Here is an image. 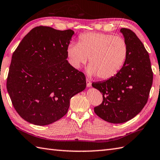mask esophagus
Returning <instances> with one entry per match:
<instances>
[{"label": "esophagus", "mask_w": 160, "mask_h": 160, "mask_svg": "<svg viewBox=\"0 0 160 160\" xmlns=\"http://www.w3.org/2000/svg\"><path fill=\"white\" fill-rule=\"evenodd\" d=\"M86 82H87V86H88V88H89V87H91L92 82H91V81H90V80L88 79V78H87Z\"/></svg>", "instance_id": "34e87169"}]
</instances>
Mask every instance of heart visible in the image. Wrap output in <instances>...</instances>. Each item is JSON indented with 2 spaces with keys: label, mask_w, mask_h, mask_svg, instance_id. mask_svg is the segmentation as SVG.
<instances>
[{
  "label": "heart",
  "mask_w": 160,
  "mask_h": 160,
  "mask_svg": "<svg viewBox=\"0 0 160 160\" xmlns=\"http://www.w3.org/2000/svg\"><path fill=\"white\" fill-rule=\"evenodd\" d=\"M66 52L74 68H80L89 59V74L108 80L122 68L128 55V46L120 36L88 32L80 35L78 43H70Z\"/></svg>",
  "instance_id": "b5f03b06"
}]
</instances>
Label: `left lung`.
<instances>
[{
	"instance_id": "8db88e82",
	"label": "left lung",
	"mask_w": 160,
	"mask_h": 160,
	"mask_svg": "<svg viewBox=\"0 0 160 160\" xmlns=\"http://www.w3.org/2000/svg\"><path fill=\"white\" fill-rule=\"evenodd\" d=\"M120 32L128 46L125 63L114 77L92 84L103 94L102 103L94 107L95 113L114 124L129 121L141 111L153 80L149 54L143 43L129 28H121Z\"/></svg>"
}]
</instances>
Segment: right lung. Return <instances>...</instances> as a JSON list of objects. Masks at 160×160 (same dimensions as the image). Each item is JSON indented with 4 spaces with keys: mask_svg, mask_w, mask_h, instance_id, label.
Instances as JSON below:
<instances>
[{
    "mask_svg": "<svg viewBox=\"0 0 160 160\" xmlns=\"http://www.w3.org/2000/svg\"><path fill=\"white\" fill-rule=\"evenodd\" d=\"M74 31L40 26L13 52L7 78L12 103L24 120L48 125L63 117L70 100L86 88V78L68 63L67 48Z\"/></svg>",
    "mask_w": 160,
    "mask_h": 160,
    "instance_id": "obj_1",
    "label": "right lung"
}]
</instances>
